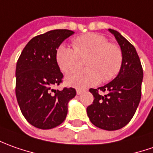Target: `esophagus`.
Returning <instances> with one entry per match:
<instances>
[{"mask_svg":"<svg viewBox=\"0 0 153 153\" xmlns=\"http://www.w3.org/2000/svg\"><path fill=\"white\" fill-rule=\"evenodd\" d=\"M84 91H85L84 90H81V89H77V95H80V94H82Z\"/></svg>","mask_w":153,"mask_h":153,"instance_id":"1","label":"esophagus"}]
</instances>
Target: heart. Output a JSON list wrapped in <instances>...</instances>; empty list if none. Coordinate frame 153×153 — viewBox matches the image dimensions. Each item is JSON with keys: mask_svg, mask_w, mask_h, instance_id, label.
Wrapping results in <instances>:
<instances>
[{"mask_svg": "<svg viewBox=\"0 0 153 153\" xmlns=\"http://www.w3.org/2000/svg\"><path fill=\"white\" fill-rule=\"evenodd\" d=\"M74 48L60 45L56 51V61L65 74L75 70L81 65V59L86 58L87 68L73 72L67 76L69 85L85 88L113 79L119 74L124 62L121 47L111 43L102 34L87 33L72 40Z\"/></svg>", "mask_w": 153, "mask_h": 153, "instance_id": "heart-1", "label": "heart"}]
</instances>
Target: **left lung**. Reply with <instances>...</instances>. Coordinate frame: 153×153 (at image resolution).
Listing matches in <instances>:
<instances>
[{"label":"left lung","instance_id":"8db88e82","mask_svg":"<svg viewBox=\"0 0 153 153\" xmlns=\"http://www.w3.org/2000/svg\"><path fill=\"white\" fill-rule=\"evenodd\" d=\"M115 36L124 54L122 68L113 81L97 89H90L94 97L87 107V115L95 126L106 130L124 127L133 118L141 97L143 69L134 45L119 34L109 29ZM99 92H107L102 95Z\"/></svg>","mask_w":153,"mask_h":153}]
</instances>
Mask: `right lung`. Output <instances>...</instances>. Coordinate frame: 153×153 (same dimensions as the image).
<instances>
[{"label":"right lung","mask_w":153,"mask_h":153,"mask_svg":"<svg viewBox=\"0 0 153 153\" xmlns=\"http://www.w3.org/2000/svg\"><path fill=\"white\" fill-rule=\"evenodd\" d=\"M74 32L55 29L29 40L16 67V97L29 124L42 129L60 125L66 119L68 102L76 95L74 88L53 90L63 74L56 61V51Z\"/></svg>","instance_id":"1"}]
</instances>
